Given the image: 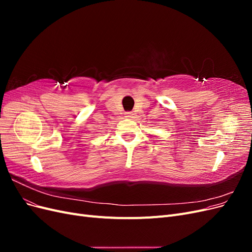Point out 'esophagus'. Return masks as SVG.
<instances>
[{"mask_svg":"<svg viewBox=\"0 0 252 252\" xmlns=\"http://www.w3.org/2000/svg\"><path fill=\"white\" fill-rule=\"evenodd\" d=\"M132 116H133V114H132V112H125V118H132Z\"/></svg>","mask_w":252,"mask_h":252,"instance_id":"obj_1","label":"esophagus"}]
</instances>
